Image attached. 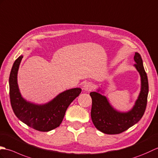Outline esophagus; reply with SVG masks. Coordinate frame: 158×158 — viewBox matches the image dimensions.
I'll return each instance as SVG.
<instances>
[{"mask_svg":"<svg viewBox=\"0 0 158 158\" xmlns=\"http://www.w3.org/2000/svg\"><path fill=\"white\" fill-rule=\"evenodd\" d=\"M93 89V85L91 82H86L83 86V89L85 91H90Z\"/></svg>","mask_w":158,"mask_h":158,"instance_id":"esophagus-1","label":"esophagus"}]
</instances>
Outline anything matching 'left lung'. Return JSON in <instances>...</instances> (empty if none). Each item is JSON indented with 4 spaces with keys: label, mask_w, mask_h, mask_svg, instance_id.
Returning <instances> with one entry per match:
<instances>
[{
    "label": "left lung",
    "mask_w": 158,
    "mask_h": 158,
    "mask_svg": "<svg viewBox=\"0 0 158 158\" xmlns=\"http://www.w3.org/2000/svg\"><path fill=\"white\" fill-rule=\"evenodd\" d=\"M134 60L136 63L134 66L141 76V85L138 99L131 110L121 112L115 110L107 97L99 93V91L102 93L100 89L90 93L92 98L91 119L94 127L105 134L116 135L127 131L137 123L145 113L149 93L148 76L138 52H135Z\"/></svg>",
    "instance_id": "8db88e82"
}]
</instances>
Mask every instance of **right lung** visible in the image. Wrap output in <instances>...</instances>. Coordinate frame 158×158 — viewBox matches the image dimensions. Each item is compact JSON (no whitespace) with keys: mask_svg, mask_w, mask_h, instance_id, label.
I'll return each mask as SVG.
<instances>
[{"mask_svg":"<svg viewBox=\"0 0 158 158\" xmlns=\"http://www.w3.org/2000/svg\"><path fill=\"white\" fill-rule=\"evenodd\" d=\"M22 58L23 55H20L14 62L9 76V95L13 112L19 120L36 131H52L59 127L68 107L79 96L82 89L66 90L42 105L26 101L21 94L17 84V72Z\"/></svg>","mask_w":158,"mask_h":158,"instance_id":"right-lung-1","label":"right lung"}]
</instances>
